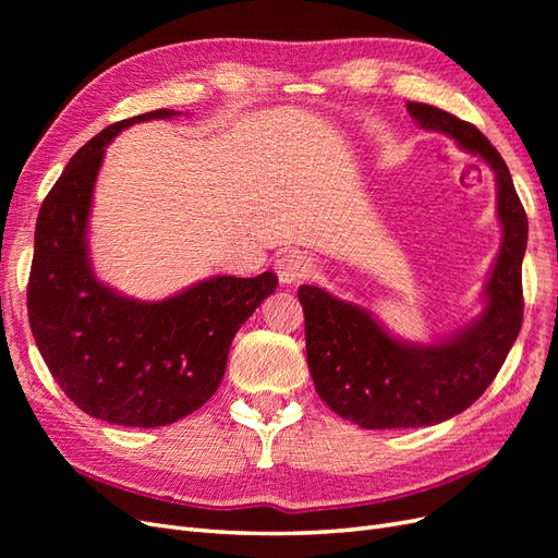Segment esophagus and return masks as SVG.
Instances as JSON below:
<instances>
[{
    "label": "esophagus",
    "instance_id": "esophagus-1",
    "mask_svg": "<svg viewBox=\"0 0 558 558\" xmlns=\"http://www.w3.org/2000/svg\"><path fill=\"white\" fill-rule=\"evenodd\" d=\"M275 269H277L281 283H295L312 272V260L305 256V253L291 251L277 260Z\"/></svg>",
    "mask_w": 558,
    "mask_h": 558
}]
</instances>
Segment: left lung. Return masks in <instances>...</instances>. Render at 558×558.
Wrapping results in <instances>:
<instances>
[{
  "label": "left lung",
  "instance_id": "obj_1",
  "mask_svg": "<svg viewBox=\"0 0 558 558\" xmlns=\"http://www.w3.org/2000/svg\"><path fill=\"white\" fill-rule=\"evenodd\" d=\"M426 130H440L496 172L502 244L486 283V310L451 340L430 347L396 342L365 310L318 286H300L307 363L318 398L361 428L433 426L468 410L498 375L523 320L521 260L529 218L508 165L472 125L430 105L408 102Z\"/></svg>",
  "mask_w": 558,
  "mask_h": 558
}]
</instances>
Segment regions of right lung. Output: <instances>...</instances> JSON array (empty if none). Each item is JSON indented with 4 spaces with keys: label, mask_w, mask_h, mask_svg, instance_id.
Here are the masks:
<instances>
[{
    "label": "right lung",
    "mask_w": 558,
    "mask_h": 558,
    "mask_svg": "<svg viewBox=\"0 0 558 558\" xmlns=\"http://www.w3.org/2000/svg\"><path fill=\"white\" fill-rule=\"evenodd\" d=\"M179 111L118 121L81 146L48 191L35 230L27 316L50 375L107 424L158 428L199 410L226 375L232 337L277 289V275L214 277L162 302H137L93 277L86 228L105 146Z\"/></svg>",
    "instance_id": "obj_1"
}]
</instances>
